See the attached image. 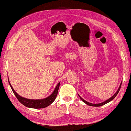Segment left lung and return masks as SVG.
<instances>
[{
    "label": "left lung",
    "mask_w": 131,
    "mask_h": 131,
    "mask_svg": "<svg viewBox=\"0 0 131 131\" xmlns=\"http://www.w3.org/2000/svg\"><path fill=\"white\" fill-rule=\"evenodd\" d=\"M121 84H122V83L120 84V85H119V88H118V90L117 91V92H116V93H115V94H114V95H113V96H112V97H110V98L108 99L107 100H106V101H105V102H102V103H96V104H94V103H91L88 102H87L86 101H85V100H84V99H83V98H82L81 97H80V95H79V97H80V99H81V100L84 102V103L87 104V105H89V106H95V107H98V106H103V105H105V104L107 103H108V102H110V101H112L113 100V99H114V97L117 96V95L118 94V92H119V90H120L121 87Z\"/></svg>",
    "instance_id": "left-lung-1"
}]
</instances>
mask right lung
<instances>
[{"mask_svg":"<svg viewBox=\"0 0 131 131\" xmlns=\"http://www.w3.org/2000/svg\"><path fill=\"white\" fill-rule=\"evenodd\" d=\"M8 83L10 84V87L12 88L14 94L15 95V96H16V97L18 99V100L21 103L26 106V107L34 108H44L50 105L51 104L55 101V98H56L57 95L58 94V91L59 90V85H60V83L58 84L52 94H51L49 96L46 97V98L42 99H29L19 96V95L13 89V88L12 85H11V84L10 83L9 81H8Z\"/></svg>","mask_w":131,"mask_h":131,"instance_id":"add662e5","label":"right lung"}]
</instances>
